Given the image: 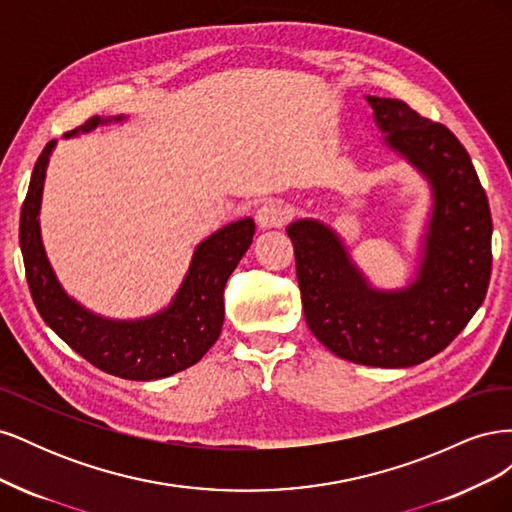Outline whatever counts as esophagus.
I'll use <instances>...</instances> for the list:
<instances>
[{
  "instance_id": "34e87169",
  "label": "esophagus",
  "mask_w": 512,
  "mask_h": 512,
  "mask_svg": "<svg viewBox=\"0 0 512 512\" xmlns=\"http://www.w3.org/2000/svg\"><path fill=\"white\" fill-rule=\"evenodd\" d=\"M288 220H290V211L282 203H275V200H269V203H265L256 211V224L262 230L282 228L288 224Z\"/></svg>"
}]
</instances>
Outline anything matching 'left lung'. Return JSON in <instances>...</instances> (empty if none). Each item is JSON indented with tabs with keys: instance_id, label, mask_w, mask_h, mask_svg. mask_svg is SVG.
Listing matches in <instances>:
<instances>
[{
	"instance_id": "left-lung-1",
	"label": "left lung",
	"mask_w": 512,
	"mask_h": 512,
	"mask_svg": "<svg viewBox=\"0 0 512 512\" xmlns=\"http://www.w3.org/2000/svg\"><path fill=\"white\" fill-rule=\"evenodd\" d=\"M384 145L421 170L433 209L416 280L374 290L352 265L337 232L297 220L294 245L307 327L339 359L371 367H412L442 352L483 305L491 277V213L472 160L442 123L406 102L367 96Z\"/></svg>"
}]
</instances>
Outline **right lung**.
<instances>
[{"mask_svg": "<svg viewBox=\"0 0 512 512\" xmlns=\"http://www.w3.org/2000/svg\"><path fill=\"white\" fill-rule=\"evenodd\" d=\"M121 119L96 115L66 136ZM53 147L55 141L46 143L34 166L19 226L27 286L42 320L85 361L117 378L158 380L198 363L222 333L224 286L252 245L254 220L232 222L198 243L188 275L164 312L143 320L102 318L68 297L44 254L38 213Z\"/></svg>", "mask_w": 512, "mask_h": 512, "instance_id": "obj_1", "label": "right lung"}]
</instances>
